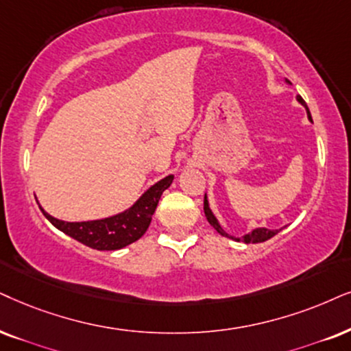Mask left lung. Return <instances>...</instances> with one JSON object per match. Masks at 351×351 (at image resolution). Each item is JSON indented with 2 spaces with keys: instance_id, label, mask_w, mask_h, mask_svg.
Segmentation results:
<instances>
[{
  "instance_id": "left-lung-1",
  "label": "left lung",
  "mask_w": 351,
  "mask_h": 351,
  "mask_svg": "<svg viewBox=\"0 0 351 351\" xmlns=\"http://www.w3.org/2000/svg\"><path fill=\"white\" fill-rule=\"evenodd\" d=\"M285 82L290 84V81H287V79H285ZM296 100H298L300 104L304 106L306 113H308L309 121H313V119H311V113H309V108H308V106H306L304 100L301 99L300 95L296 97ZM204 212H206V217H207L208 223H210L212 227H214V228L217 230V232H219V233L221 234V237H227V238H230V239H234V241H243V243H263V241H267V239L275 237V234H277V233L282 230V228H278V230H269V228H264V227H257V228L252 230V232L245 234V237H233V234H228L227 232H225L223 228H221L220 221H219V219H217V217L214 215V212L210 210V206H208L207 194H206V196H204Z\"/></svg>"
}]
</instances>
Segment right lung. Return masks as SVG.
I'll return each instance as SVG.
<instances>
[{"instance_id":"right-lung-1","label":"right lung","mask_w":351,"mask_h":351,"mask_svg":"<svg viewBox=\"0 0 351 351\" xmlns=\"http://www.w3.org/2000/svg\"><path fill=\"white\" fill-rule=\"evenodd\" d=\"M173 178H175L173 175L165 176L163 180L150 186L130 208L119 212V214L105 217V219L99 220L64 221L55 219V217L48 214L40 204L38 207L43 212V215L60 232L66 233L68 237L76 239V241L97 251H117L137 241V239L147 232L163 191L170 188Z\"/></svg>"}]
</instances>
